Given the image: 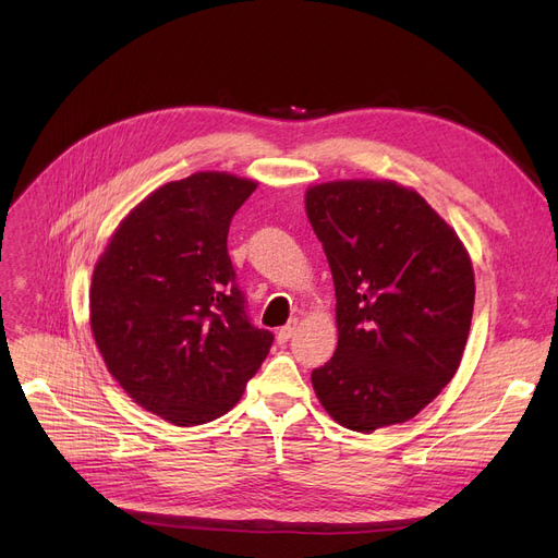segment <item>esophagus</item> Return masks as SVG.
<instances>
[{"mask_svg":"<svg viewBox=\"0 0 558 558\" xmlns=\"http://www.w3.org/2000/svg\"><path fill=\"white\" fill-rule=\"evenodd\" d=\"M296 320H289V324L284 326V328H280L278 330V335H276V339H278V343H287L291 337H294V332H296Z\"/></svg>","mask_w":558,"mask_h":558,"instance_id":"34e87169","label":"esophagus"}]
</instances>
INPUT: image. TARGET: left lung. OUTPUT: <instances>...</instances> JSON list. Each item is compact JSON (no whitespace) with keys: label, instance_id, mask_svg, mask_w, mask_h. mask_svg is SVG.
I'll use <instances>...</instances> for the list:
<instances>
[{"label":"left lung","instance_id":"obj_1","mask_svg":"<svg viewBox=\"0 0 558 558\" xmlns=\"http://www.w3.org/2000/svg\"><path fill=\"white\" fill-rule=\"evenodd\" d=\"M305 210L337 296V350L312 371L318 402L362 434L414 418L461 364L475 305L471 255L396 181L312 185Z\"/></svg>","mask_w":558,"mask_h":558}]
</instances>
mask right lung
Here are the masks:
<instances>
[{"instance_id": "add662e5", "label": "right lung", "mask_w": 558, "mask_h": 558, "mask_svg": "<svg viewBox=\"0 0 558 558\" xmlns=\"http://www.w3.org/2000/svg\"><path fill=\"white\" fill-rule=\"evenodd\" d=\"M257 183L196 171L120 221L93 271L90 328L110 375L179 427L240 402L274 335L253 328L228 255L232 215Z\"/></svg>"}]
</instances>
